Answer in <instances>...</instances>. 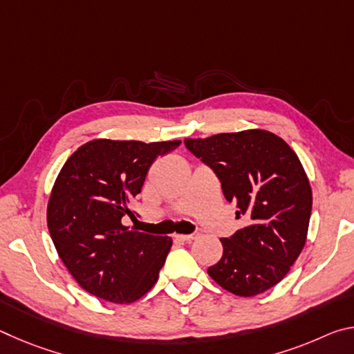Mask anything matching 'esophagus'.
I'll list each match as a JSON object with an SVG mask.
<instances>
[{
	"label": "esophagus",
	"mask_w": 354,
	"mask_h": 354,
	"mask_svg": "<svg viewBox=\"0 0 354 354\" xmlns=\"http://www.w3.org/2000/svg\"><path fill=\"white\" fill-rule=\"evenodd\" d=\"M173 237L178 239V241H183V242H192L194 239H196V234H175Z\"/></svg>",
	"instance_id": "obj_1"
}]
</instances>
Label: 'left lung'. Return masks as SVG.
<instances>
[{
	"instance_id": "obj_1",
	"label": "left lung",
	"mask_w": 354,
	"mask_h": 354,
	"mask_svg": "<svg viewBox=\"0 0 354 354\" xmlns=\"http://www.w3.org/2000/svg\"><path fill=\"white\" fill-rule=\"evenodd\" d=\"M220 179L225 198L248 225L220 239L223 256L207 268L227 292L254 297L277 286L306 243L313 190L295 151L262 129L185 139Z\"/></svg>"
}]
</instances>
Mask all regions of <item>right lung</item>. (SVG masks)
I'll return each instance as SVG.
<instances>
[{
	"instance_id": "1",
	"label": "right lung",
	"mask_w": 354,
	"mask_h": 354,
	"mask_svg": "<svg viewBox=\"0 0 354 354\" xmlns=\"http://www.w3.org/2000/svg\"><path fill=\"white\" fill-rule=\"evenodd\" d=\"M181 140L97 139L70 156L48 201V230L64 266L84 290L112 303H133L159 278L171 239L124 226L149 167Z\"/></svg>"
}]
</instances>
